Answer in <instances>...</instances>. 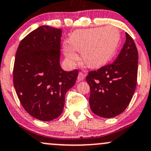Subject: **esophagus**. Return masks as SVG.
Masks as SVG:
<instances>
[{"mask_svg":"<svg viewBox=\"0 0 151 151\" xmlns=\"http://www.w3.org/2000/svg\"><path fill=\"white\" fill-rule=\"evenodd\" d=\"M84 77H85V75L83 74L82 72H79V74H78V77H77V79H78L79 81H82L84 79Z\"/></svg>","mask_w":151,"mask_h":151,"instance_id":"1","label":"esophagus"}]
</instances>
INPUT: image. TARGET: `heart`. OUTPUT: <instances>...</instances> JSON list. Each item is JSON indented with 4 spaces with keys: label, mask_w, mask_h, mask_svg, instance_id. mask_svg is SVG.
Returning a JSON list of instances; mask_svg holds the SVG:
<instances>
[{
    "label": "heart",
    "mask_w": 151,
    "mask_h": 151,
    "mask_svg": "<svg viewBox=\"0 0 151 151\" xmlns=\"http://www.w3.org/2000/svg\"><path fill=\"white\" fill-rule=\"evenodd\" d=\"M120 40L119 31L113 26L78 30L71 34L70 44L64 45V55L71 62H74L79 59L76 51L82 52V60L87 67L100 68L112 59Z\"/></svg>",
    "instance_id": "1"
}]
</instances>
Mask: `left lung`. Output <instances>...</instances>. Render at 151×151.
<instances>
[{"label": "left lung", "mask_w": 151, "mask_h": 151, "mask_svg": "<svg viewBox=\"0 0 151 151\" xmlns=\"http://www.w3.org/2000/svg\"><path fill=\"white\" fill-rule=\"evenodd\" d=\"M125 35L126 41L114 62L90 71L86 77L91 110L100 117L110 118L122 113L136 87L138 53L132 38Z\"/></svg>", "instance_id": "1"}]
</instances>
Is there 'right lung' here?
<instances>
[{
  "mask_svg": "<svg viewBox=\"0 0 151 151\" xmlns=\"http://www.w3.org/2000/svg\"><path fill=\"white\" fill-rule=\"evenodd\" d=\"M62 30L42 26L20 42L15 58L14 85L24 110L41 121L62 114L65 94L74 85L77 69L65 72L59 64Z\"/></svg>",
  "mask_w": 151,
  "mask_h": 151,
  "instance_id": "obj_1",
  "label": "right lung"
}]
</instances>
